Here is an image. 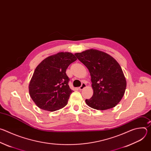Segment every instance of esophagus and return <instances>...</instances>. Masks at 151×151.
<instances>
[{
    "label": "esophagus",
    "instance_id": "esophagus-1",
    "mask_svg": "<svg viewBox=\"0 0 151 151\" xmlns=\"http://www.w3.org/2000/svg\"><path fill=\"white\" fill-rule=\"evenodd\" d=\"M86 87H87V84H86L85 83H82L81 87H79V90H83L84 88H85Z\"/></svg>",
    "mask_w": 151,
    "mask_h": 151
}]
</instances>
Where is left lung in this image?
<instances>
[{"label":"left lung","instance_id":"1","mask_svg":"<svg viewBox=\"0 0 151 151\" xmlns=\"http://www.w3.org/2000/svg\"><path fill=\"white\" fill-rule=\"evenodd\" d=\"M88 69L93 95L85 102L97 110L109 109L121 100L126 89L127 82L119 63L104 52L90 49L75 54Z\"/></svg>","mask_w":151,"mask_h":151}]
</instances>
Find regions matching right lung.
<instances>
[{"label": "right lung", "instance_id": "obj_1", "mask_svg": "<svg viewBox=\"0 0 151 151\" xmlns=\"http://www.w3.org/2000/svg\"><path fill=\"white\" fill-rule=\"evenodd\" d=\"M77 58L71 52H60L45 58L36 67L30 80L29 94L37 107L48 111L59 110L68 104L72 90L66 72Z\"/></svg>", "mask_w": 151, "mask_h": 151}]
</instances>
